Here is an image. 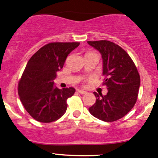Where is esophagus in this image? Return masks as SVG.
Listing matches in <instances>:
<instances>
[{
    "label": "esophagus",
    "instance_id": "34e87169",
    "mask_svg": "<svg viewBox=\"0 0 158 158\" xmlns=\"http://www.w3.org/2000/svg\"><path fill=\"white\" fill-rule=\"evenodd\" d=\"M78 92L80 93V94H87V92H85V91H83V90H79V89H78Z\"/></svg>",
    "mask_w": 158,
    "mask_h": 158
}]
</instances>
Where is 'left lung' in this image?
<instances>
[{
    "label": "left lung",
    "mask_w": 158,
    "mask_h": 158,
    "mask_svg": "<svg viewBox=\"0 0 158 158\" xmlns=\"http://www.w3.org/2000/svg\"><path fill=\"white\" fill-rule=\"evenodd\" d=\"M88 44L101 53L104 85L107 87L106 95L94 92L96 102L89 110L101 120L114 122L127 115L135 105L140 76L129 54L115 43L101 40Z\"/></svg>",
    "instance_id": "left-lung-1"
}]
</instances>
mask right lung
<instances>
[{
  "instance_id": "1",
  "label": "right lung",
  "mask_w": 158,
  "mask_h": 158,
  "mask_svg": "<svg viewBox=\"0 0 158 158\" xmlns=\"http://www.w3.org/2000/svg\"><path fill=\"white\" fill-rule=\"evenodd\" d=\"M79 42H51L35 53L26 64L18 85V94L29 115L41 123H51L66 113V100L74 88L59 89L54 85L68 54Z\"/></svg>"
}]
</instances>
